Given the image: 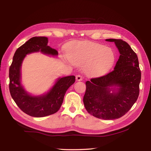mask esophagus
<instances>
[{
  "mask_svg": "<svg viewBox=\"0 0 151 151\" xmlns=\"http://www.w3.org/2000/svg\"><path fill=\"white\" fill-rule=\"evenodd\" d=\"M76 79L77 81H82V76L81 75H77L76 76Z\"/></svg>",
  "mask_w": 151,
  "mask_h": 151,
  "instance_id": "obj_1",
  "label": "esophagus"
}]
</instances>
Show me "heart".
<instances>
[{"instance_id": "b5f03b06", "label": "heart", "mask_w": 151, "mask_h": 151, "mask_svg": "<svg viewBox=\"0 0 151 151\" xmlns=\"http://www.w3.org/2000/svg\"><path fill=\"white\" fill-rule=\"evenodd\" d=\"M67 56L73 64H84V72L91 77L106 73L115 60V53L111 48L89 41H79L74 44L69 49Z\"/></svg>"}]
</instances>
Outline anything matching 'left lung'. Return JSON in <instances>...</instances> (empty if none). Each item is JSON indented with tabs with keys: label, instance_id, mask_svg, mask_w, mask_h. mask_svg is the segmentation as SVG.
<instances>
[{
	"label": "left lung",
	"instance_id": "left-lung-1",
	"mask_svg": "<svg viewBox=\"0 0 151 151\" xmlns=\"http://www.w3.org/2000/svg\"><path fill=\"white\" fill-rule=\"evenodd\" d=\"M114 42L120 56L112 71L86 82L83 99L86 110L104 120L119 119L126 114L136 102L139 93L141 70L137 54L126 41Z\"/></svg>",
	"mask_w": 151,
	"mask_h": 151
}]
</instances>
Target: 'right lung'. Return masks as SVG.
<instances>
[{"label":"right lung","mask_w":151,"mask_h":151,"mask_svg":"<svg viewBox=\"0 0 151 151\" xmlns=\"http://www.w3.org/2000/svg\"><path fill=\"white\" fill-rule=\"evenodd\" d=\"M46 37H33L15 51L9 67V89L12 99L25 114L35 117H42L55 114L62 104L67 89L75 82V76L59 78L47 93L32 96L24 90L21 84V67L27 54L39 52L58 55V51L47 45Z\"/></svg>","instance_id":"obj_1"}]
</instances>
